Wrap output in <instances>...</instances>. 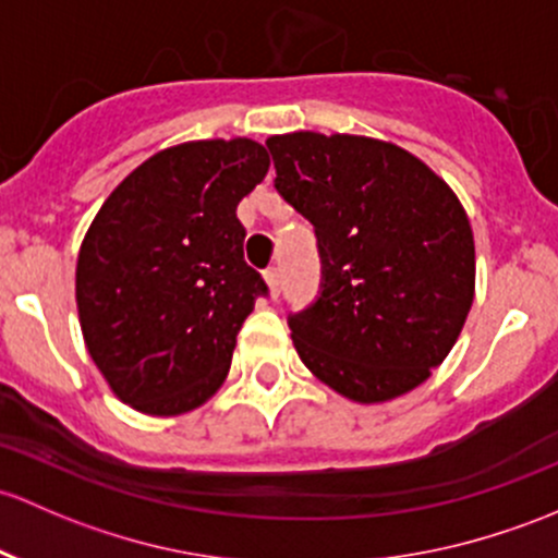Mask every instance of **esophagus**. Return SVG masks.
Instances as JSON below:
<instances>
[{
  "label": "esophagus",
  "instance_id": "obj_1",
  "mask_svg": "<svg viewBox=\"0 0 558 558\" xmlns=\"http://www.w3.org/2000/svg\"><path fill=\"white\" fill-rule=\"evenodd\" d=\"M264 280H267V286H269V296L278 299V294H280V269L278 267H267V269H264Z\"/></svg>",
  "mask_w": 558,
  "mask_h": 558
}]
</instances>
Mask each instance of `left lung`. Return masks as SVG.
Returning <instances> with one entry per match:
<instances>
[{"mask_svg":"<svg viewBox=\"0 0 558 558\" xmlns=\"http://www.w3.org/2000/svg\"><path fill=\"white\" fill-rule=\"evenodd\" d=\"M275 190L318 238L320 296L291 315L304 366L339 396L383 403L430 377L476 294L465 208L390 141L299 131L269 136Z\"/></svg>","mask_w":558,"mask_h":558,"instance_id":"obj_1","label":"left lung"}]
</instances>
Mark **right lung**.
Instances as JSON below:
<instances>
[{"instance_id": "1", "label": "right lung", "mask_w": 558, "mask_h": 558, "mask_svg": "<svg viewBox=\"0 0 558 558\" xmlns=\"http://www.w3.org/2000/svg\"><path fill=\"white\" fill-rule=\"evenodd\" d=\"M269 171L251 138L168 146L117 184L77 256L87 353L122 403L151 417L203 407L267 283L243 259L238 203Z\"/></svg>"}]
</instances>
